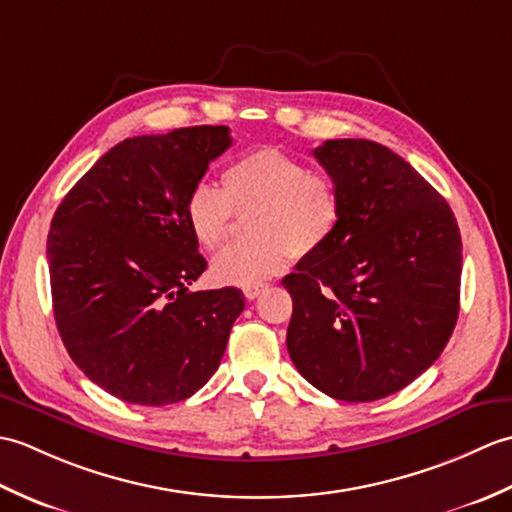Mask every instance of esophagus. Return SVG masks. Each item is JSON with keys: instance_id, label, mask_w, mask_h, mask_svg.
I'll list each match as a JSON object with an SVG mask.
<instances>
[{"instance_id": "1", "label": "esophagus", "mask_w": 512, "mask_h": 512, "mask_svg": "<svg viewBox=\"0 0 512 512\" xmlns=\"http://www.w3.org/2000/svg\"><path fill=\"white\" fill-rule=\"evenodd\" d=\"M266 290V284H257V286H246L244 288V297L246 299H250V301H253V299H257L259 295H262V292Z\"/></svg>"}]
</instances>
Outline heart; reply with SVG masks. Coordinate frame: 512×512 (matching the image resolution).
I'll list each match as a JSON object with an SVG mask.
<instances>
[{
  "label": "heart",
  "instance_id": "b5f03b06",
  "mask_svg": "<svg viewBox=\"0 0 512 512\" xmlns=\"http://www.w3.org/2000/svg\"><path fill=\"white\" fill-rule=\"evenodd\" d=\"M224 189L200 182L189 191L184 213L193 237L206 250L224 244L235 211H250L255 237L224 248L213 259V279L226 286H257L279 275L292 253H319L339 231L343 200L328 173L275 147L255 149L224 169Z\"/></svg>",
  "mask_w": 512,
  "mask_h": 512
}]
</instances>
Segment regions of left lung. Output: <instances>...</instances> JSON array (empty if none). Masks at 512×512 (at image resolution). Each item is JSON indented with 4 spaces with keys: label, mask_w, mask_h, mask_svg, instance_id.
I'll return each instance as SVG.
<instances>
[{
    "label": "left lung",
    "mask_w": 512,
    "mask_h": 512,
    "mask_svg": "<svg viewBox=\"0 0 512 512\" xmlns=\"http://www.w3.org/2000/svg\"><path fill=\"white\" fill-rule=\"evenodd\" d=\"M343 200L339 231L284 277L286 345L336 400L396 394L438 361L460 310L462 239L447 200L385 145L325 140L312 151Z\"/></svg>",
    "instance_id": "8db88e82"
}]
</instances>
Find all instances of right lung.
Segmentation results:
<instances>
[{
  "label": "right lung",
  "mask_w": 512,
  "mask_h": 512,
  "mask_svg": "<svg viewBox=\"0 0 512 512\" xmlns=\"http://www.w3.org/2000/svg\"><path fill=\"white\" fill-rule=\"evenodd\" d=\"M231 129L125 138L61 200L48 233L54 321L107 394L162 407L206 385L244 310L237 288L189 292L206 270L184 204Z\"/></svg>",
  "instance_id": "obj_1"
}]
</instances>
